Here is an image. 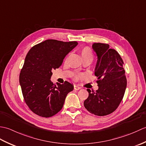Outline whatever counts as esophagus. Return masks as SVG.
Masks as SVG:
<instances>
[{"mask_svg":"<svg viewBox=\"0 0 146 146\" xmlns=\"http://www.w3.org/2000/svg\"><path fill=\"white\" fill-rule=\"evenodd\" d=\"M80 88H80V86H78V85H75V86H74V89L76 90H80Z\"/></svg>","mask_w":146,"mask_h":146,"instance_id":"34e87169","label":"esophagus"}]
</instances>
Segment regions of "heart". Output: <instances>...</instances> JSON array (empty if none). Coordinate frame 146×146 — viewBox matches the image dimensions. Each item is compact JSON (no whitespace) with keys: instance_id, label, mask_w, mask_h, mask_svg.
<instances>
[{"instance_id":"heart-1","label":"heart","mask_w":146,"mask_h":146,"mask_svg":"<svg viewBox=\"0 0 146 146\" xmlns=\"http://www.w3.org/2000/svg\"><path fill=\"white\" fill-rule=\"evenodd\" d=\"M80 54H81L82 58H93V53L90 49L88 47H85L80 50ZM82 75H77L76 78H80Z\"/></svg>"}]
</instances>
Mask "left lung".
I'll return each mask as SVG.
<instances>
[{"instance_id":"8db88e82","label":"left lung","mask_w":146,"mask_h":146,"mask_svg":"<svg viewBox=\"0 0 146 146\" xmlns=\"http://www.w3.org/2000/svg\"><path fill=\"white\" fill-rule=\"evenodd\" d=\"M92 48L97 56L95 75L98 89H87L88 97L84 106L95 115L104 116L112 113L122 101L127 86L123 62L116 50L104 43H94Z\"/></svg>"}]
</instances>
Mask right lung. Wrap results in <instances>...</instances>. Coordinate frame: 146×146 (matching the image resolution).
<instances>
[{
    "instance_id": "add662e5",
    "label": "right lung",
    "mask_w": 146,
    "mask_h": 146,
    "mask_svg": "<svg viewBox=\"0 0 146 146\" xmlns=\"http://www.w3.org/2000/svg\"><path fill=\"white\" fill-rule=\"evenodd\" d=\"M76 41L48 39L30 49L21 71L19 83L26 104L43 117L53 116L63 108L66 95L73 90L68 82L51 81L52 71L60 67L65 56L78 45Z\"/></svg>"
}]
</instances>
